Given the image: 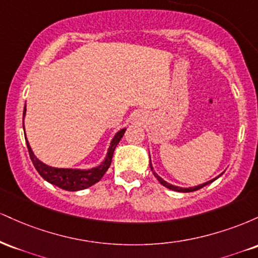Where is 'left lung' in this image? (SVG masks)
I'll return each instance as SVG.
<instances>
[{
  "label": "left lung",
  "mask_w": 258,
  "mask_h": 258,
  "mask_svg": "<svg viewBox=\"0 0 258 258\" xmlns=\"http://www.w3.org/2000/svg\"><path fill=\"white\" fill-rule=\"evenodd\" d=\"M149 166H150V168H152V171H153L154 176L156 177V179H158L159 182L161 183L162 185H164V186H166V188H168V189H171V190H174V191H179V193H190V191L198 190V189L203 188V186H205V185H207V184H210V183H212V182H214V180L217 179L218 177H221V174H222V173H221L220 176L215 177L214 179H210L209 182L201 183V184H199V185H195V186H189V188H182V186H177V185H173V184H171V183L166 182V180H164V179H162L161 177H160L159 174L155 172V170H154V167H153V164H152V159H150V153H149Z\"/></svg>",
  "instance_id": "obj_1"
}]
</instances>
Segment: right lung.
I'll list each match as a JSON object with an SVG mask.
<instances>
[{
	"label": "right lung",
	"mask_w": 258,
	"mask_h": 258,
	"mask_svg": "<svg viewBox=\"0 0 258 258\" xmlns=\"http://www.w3.org/2000/svg\"><path fill=\"white\" fill-rule=\"evenodd\" d=\"M26 114V105L24 106V112H23V117H25ZM24 127V126H23ZM126 128H121L120 131L115 133V136L112 137L110 146L108 148V152L104 160L100 162L99 165H97L96 167L92 168H63V167H53L49 165L44 164L41 161L40 159H37V156L35 155L32 152L30 144H29L28 139L25 138L26 146H28L29 154H30V159L34 164L35 168L37 170V172L41 174V177L44 180H47L48 183H51L53 185H57L59 188L65 189V190L69 191H78L82 190V189L90 188L93 184H96L97 182H99L100 178L104 176L109 166L111 164L112 155H114V150L116 148L119 142L122 138L123 133H125ZM24 135H25V128H24Z\"/></svg>",
	"instance_id": "right-lung-1"
}]
</instances>
